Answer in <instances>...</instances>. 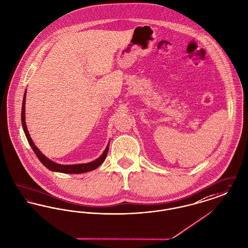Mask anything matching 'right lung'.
I'll use <instances>...</instances> for the list:
<instances>
[{"instance_id": "1", "label": "right lung", "mask_w": 248, "mask_h": 248, "mask_svg": "<svg viewBox=\"0 0 248 248\" xmlns=\"http://www.w3.org/2000/svg\"><path fill=\"white\" fill-rule=\"evenodd\" d=\"M26 92L24 93V97H23V102H22V109H21V121H22V127L26 135L27 140L30 143V145L31 146L33 152L35 153V155L39 158L40 161L50 170L53 171H59V172H63V173H83V172H87V171H91L93 170L98 168L104 161H105L106 156H107V152L109 149V143L107 144L106 148H105L104 153L102 154V156L98 157L97 159H95L92 162L89 163H85V164H74V165H62L59 163H56L52 160H50L49 158H47L44 154H42V152L39 149L35 146V144L32 142L30 133L28 131L26 126V121H25V100H26Z\"/></svg>"}]
</instances>
